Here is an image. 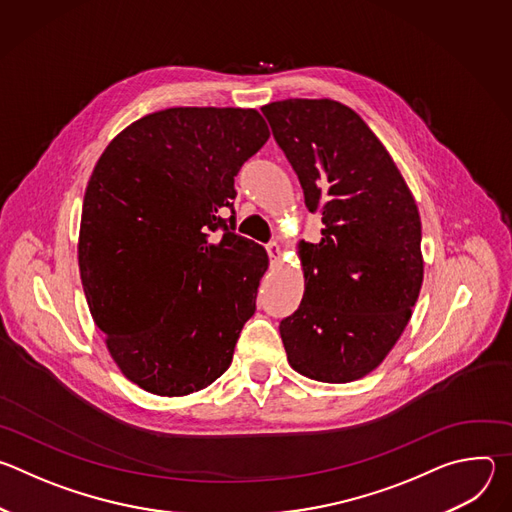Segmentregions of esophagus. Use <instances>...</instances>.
Segmentation results:
<instances>
[{
	"mask_svg": "<svg viewBox=\"0 0 512 512\" xmlns=\"http://www.w3.org/2000/svg\"><path fill=\"white\" fill-rule=\"evenodd\" d=\"M267 255H269L271 265H277L281 261V247L277 243H269L267 245Z\"/></svg>",
	"mask_w": 512,
	"mask_h": 512,
	"instance_id": "1",
	"label": "esophagus"
}]
</instances>
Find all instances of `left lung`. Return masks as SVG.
<instances>
[{
  "label": "left lung",
  "instance_id": "8db88e82",
  "mask_svg": "<svg viewBox=\"0 0 512 512\" xmlns=\"http://www.w3.org/2000/svg\"><path fill=\"white\" fill-rule=\"evenodd\" d=\"M261 111L308 210L324 223L320 243H300L306 291L279 324L287 360L314 381H356L385 360L417 302V204L385 145L350 107L285 99Z\"/></svg>",
  "mask_w": 512,
  "mask_h": 512
}]
</instances>
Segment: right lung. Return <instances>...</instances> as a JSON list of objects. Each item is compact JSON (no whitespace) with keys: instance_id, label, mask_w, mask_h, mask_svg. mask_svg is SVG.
<instances>
[{"instance_id":"right-lung-1","label":"right lung","mask_w":512,"mask_h":512,"mask_svg":"<svg viewBox=\"0 0 512 512\" xmlns=\"http://www.w3.org/2000/svg\"><path fill=\"white\" fill-rule=\"evenodd\" d=\"M267 139L255 109L172 107L125 127L93 170L83 289L117 367L145 391L182 397L231 367L269 263L235 233L231 200Z\"/></svg>"}]
</instances>
